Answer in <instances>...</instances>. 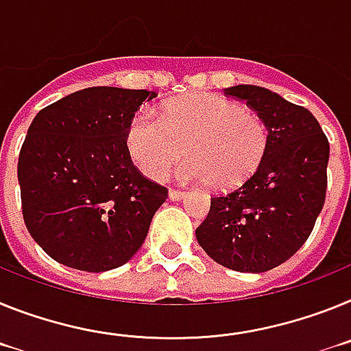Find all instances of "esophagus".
I'll return each instance as SVG.
<instances>
[{
  "instance_id": "1",
  "label": "esophagus",
  "mask_w": 351,
  "mask_h": 351,
  "mask_svg": "<svg viewBox=\"0 0 351 351\" xmlns=\"http://www.w3.org/2000/svg\"><path fill=\"white\" fill-rule=\"evenodd\" d=\"M185 196H187V194H185L184 191H176V189H171V191H169V199L171 201H182Z\"/></svg>"
}]
</instances>
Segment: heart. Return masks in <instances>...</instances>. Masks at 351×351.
<instances>
[{"label":"heart","mask_w":351,"mask_h":351,"mask_svg":"<svg viewBox=\"0 0 351 351\" xmlns=\"http://www.w3.org/2000/svg\"><path fill=\"white\" fill-rule=\"evenodd\" d=\"M132 162L152 180L166 178L187 155L178 176L213 189L242 185L263 160L268 129L258 114L217 95H191L166 104L160 118L139 109L125 134Z\"/></svg>","instance_id":"1"}]
</instances>
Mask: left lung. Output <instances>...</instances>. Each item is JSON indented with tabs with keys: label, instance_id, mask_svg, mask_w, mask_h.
<instances>
[{
	"label": "left lung",
	"instance_id": "obj_1",
	"mask_svg": "<svg viewBox=\"0 0 351 351\" xmlns=\"http://www.w3.org/2000/svg\"><path fill=\"white\" fill-rule=\"evenodd\" d=\"M224 95L258 112L268 129V148L239 189L212 197L196 239L222 267L267 272L309 239L325 203L330 146L311 111L267 88L239 84Z\"/></svg>",
	"mask_w": 351,
	"mask_h": 351
}]
</instances>
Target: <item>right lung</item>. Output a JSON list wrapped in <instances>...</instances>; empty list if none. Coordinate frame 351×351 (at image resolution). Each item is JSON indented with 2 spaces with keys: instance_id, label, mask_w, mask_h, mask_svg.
<instances>
[{
  "instance_id": "obj_1",
  "label": "right lung",
  "mask_w": 351,
  "mask_h": 351,
  "mask_svg": "<svg viewBox=\"0 0 351 351\" xmlns=\"http://www.w3.org/2000/svg\"><path fill=\"white\" fill-rule=\"evenodd\" d=\"M148 90L93 86L42 109L17 164L26 228L54 261L112 270L141 249L167 189L132 164L125 134Z\"/></svg>"
}]
</instances>
